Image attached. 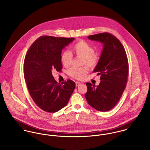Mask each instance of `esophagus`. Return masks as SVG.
I'll return each mask as SVG.
<instances>
[{"label":"esophagus","instance_id":"34e87169","mask_svg":"<svg viewBox=\"0 0 150 150\" xmlns=\"http://www.w3.org/2000/svg\"><path fill=\"white\" fill-rule=\"evenodd\" d=\"M81 85V83L79 82V81H76V86H80Z\"/></svg>","mask_w":150,"mask_h":150}]
</instances>
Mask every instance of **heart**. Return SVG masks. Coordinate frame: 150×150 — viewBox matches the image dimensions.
<instances>
[{
	"label": "heart",
	"instance_id": "obj_1",
	"mask_svg": "<svg viewBox=\"0 0 150 150\" xmlns=\"http://www.w3.org/2000/svg\"><path fill=\"white\" fill-rule=\"evenodd\" d=\"M73 52L79 57H81V64H86L89 67H93L99 61V55L94 52L93 47L88 43L80 41L74 44L72 48ZM73 56L69 51H64L61 55V61L65 67L69 66L72 62ZM88 73L86 66L71 67L67 70L68 74L76 79H81Z\"/></svg>",
	"mask_w": 150,
	"mask_h": 150
}]
</instances>
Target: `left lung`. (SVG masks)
<instances>
[{"label": "left lung", "instance_id": "obj_1", "mask_svg": "<svg viewBox=\"0 0 150 150\" xmlns=\"http://www.w3.org/2000/svg\"><path fill=\"white\" fill-rule=\"evenodd\" d=\"M89 40L103 44L100 59L93 72L100 75V83L95 86L86 83V100L99 111L112 109L120 100L128 81V61L120 41L107 32L88 36Z\"/></svg>", "mask_w": 150, "mask_h": 150}]
</instances>
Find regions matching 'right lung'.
<instances>
[{"mask_svg": "<svg viewBox=\"0 0 150 150\" xmlns=\"http://www.w3.org/2000/svg\"><path fill=\"white\" fill-rule=\"evenodd\" d=\"M74 38L43 36L29 48L24 60L23 73L29 93L38 106L55 112L66 106L76 84L70 80L58 83L52 71H61L62 50Z\"/></svg>", "mask_w": 150, "mask_h": 150, "instance_id": "right-lung-1", "label": "right lung"}]
</instances>
